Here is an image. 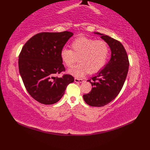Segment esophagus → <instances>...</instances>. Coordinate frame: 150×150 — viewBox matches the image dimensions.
Here are the masks:
<instances>
[{
	"mask_svg": "<svg viewBox=\"0 0 150 150\" xmlns=\"http://www.w3.org/2000/svg\"><path fill=\"white\" fill-rule=\"evenodd\" d=\"M83 81L82 79H79V78H75V82H82Z\"/></svg>",
	"mask_w": 150,
	"mask_h": 150,
	"instance_id": "1",
	"label": "esophagus"
}]
</instances>
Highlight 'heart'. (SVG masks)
Listing matches in <instances>:
<instances>
[{
  "label": "heart",
  "instance_id": "1",
  "mask_svg": "<svg viewBox=\"0 0 150 150\" xmlns=\"http://www.w3.org/2000/svg\"><path fill=\"white\" fill-rule=\"evenodd\" d=\"M71 50L64 47L60 52V59L68 68H71L79 57L78 64L69 71L77 77L89 71L94 73L106 64L110 53V47L106 41L97 40L88 37H79L71 44Z\"/></svg>",
  "mask_w": 150,
  "mask_h": 150
}]
</instances>
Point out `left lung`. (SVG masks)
Instances as JSON below:
<instances>
[{"label":"left lung","instance_id":"obj_1","mask_svg":"<svg viewBox=\"0 0 150 150\" xmlns=\"http://www.w3.org/2000/svg\"><path fill=\"white\" fill-rule=\"evenodd\" d=\"M96 33L100 35L102 39L109 44L111 59L103 69L88 81L93 88L89 93L83 95V98L90 106L101 107L110 103L120 93L128 75L129 62L122 43L108 35Z\"/></svg>","mask_w":150,"mask_h":150}]
</instances>
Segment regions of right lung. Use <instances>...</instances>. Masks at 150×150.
<instances>
[{"label": "right lung", "mask_w": 150, "mask_h": 150, "mask_svg": "<svg viewBox=\"0 0 150 150\" xmlns=\"http://www.w3.org/2000/svg\"><path fill=\"white\" fill-rule=\"evenodd\" d=\"M73 33L42 32L35 35L22 47L18 56V69L28 93L44 104L57 103L67 86L74 81L72 75H59L65 71L60 52Z\"/></svg>", "instance_id": "1"}]
</instances>
